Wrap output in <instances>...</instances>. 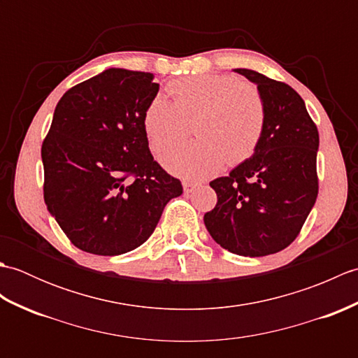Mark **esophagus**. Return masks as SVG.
I'll return each instance as SVG.
<instances>
[{
    "label": "esophagus",
    "mask_w": 358,
    "mask_h": 358,
    "mask_svg": "<svg viewBox=\"0 0 358 358\" xmlns=\"http://www.w3.org/2000/svg\"><path fill=\"white\" fill-rule=\"evenodd\" d=\"M195 186H196V183H194V181H187V180H185V181H183V189H185V194L192 192L194 189H195Z\"/></svg>",
    "instance_id": "1"
}]
</instances>
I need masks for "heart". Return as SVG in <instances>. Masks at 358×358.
<instances>
[{
	"label": "heart",
	"instance_id": "obj_1",
	"mask_svg": "<svg viewBox=\"0 0 358 358\" xmlns=\"http://www.w3.org/2000/svg\"><path fill=\"white\" fill-rule=\"evenodd\" d=\"M169 92L173 101L158 94L144 110L150 150L158 155L183 140L192 120L196 140L166 152L167 171L200 180L254 155L266 124L264 100L254 85L234 75H194L171 83Z\"/></svg>",
	"mask_w": 358,
	"mask_h": 358
}]
</instances>
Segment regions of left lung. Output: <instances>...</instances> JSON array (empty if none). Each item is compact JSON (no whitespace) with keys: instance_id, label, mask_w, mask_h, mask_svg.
<instances>
[{"instance_id":"8db88e82","label":"left lung","mask_w":358,"mask_h":358,"mask_svg":"<svg viewBox=\"0 0 358 358\" xmlns=\"http://www.w3.org/2000/svg\"><path fill=\"white\" fill-rule=\"evenodd\" d=\"M264 100L266 124L254 155L210 181L215 208L204 214L210 237L232 254L264 257L300 234L318 195V131L303 98L286 83L235 69Z\"/></svg>"}]
</instances>
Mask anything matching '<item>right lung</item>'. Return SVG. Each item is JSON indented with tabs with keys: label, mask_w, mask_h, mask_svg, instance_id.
<instances>
[{
	"label": "right lung",
	"mask_w": 358,
	"mask_h": 358,
	"mask_svg": "<svg viewBox=\"0 0 358 358\" xmlns=\"http://www.w3.org/2000/svg\"><path fill=\"white\" fill-rule=\"evenodd\" d=\"M154 75L108 69L58 101L41 146L44 201L73 246L120 255L146 241L183 194L149 150L143 117Z\"/></svg>",
	"instance_id": "1"
}]
</instances>
